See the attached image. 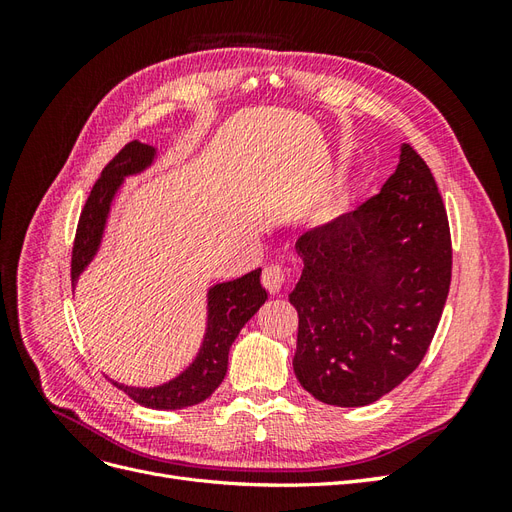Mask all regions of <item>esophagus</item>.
Wrapping results in <instances>:
<instances>
[{
    "label": "esophagus",
    "instance_id": "obj_1",
    "mask_svg": "<svg viewBox=\"0 0 512 512\" xmlns=\"http://www.w3.org/2000/svg\"><path fill=\"white\" fill-rule=\"evenodd\" d=\"M286 282V271L282 265H267L265 271H262V284H265V288L271 292V294H277L282 290Z\"/></svg>",
    "mask_w": 512,
    "mask_h": 512
}]
</instances>
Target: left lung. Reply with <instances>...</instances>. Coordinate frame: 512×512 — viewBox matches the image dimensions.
I'll return each instance as SVG.
<instances>
[{"label": "left lung", "mask_w": 512, "mask_h": 512, "mask_svg": "<svg viewBox=\"0 0 512 512\" xmlns=\"http://www.w3.org/2000/svg\"><path fill=\"white\" fill-rule=\"evenodd\" d=\"M292 367L322 404L359 408L423 361L451 286V230L425 160L401 145L380 194L303 232Z\"/></svg>", "instance_id": "8db88e82"}]
</instances>
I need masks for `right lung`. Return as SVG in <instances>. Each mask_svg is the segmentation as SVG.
Wrapping results in <instances>:
<instances>
[{
	"label": "right lung",
	"instance_id": "1",
	"mask_svg": "<svg viewBox=\"0 0 512 512\" xmlns=\"http://www.w3.org/2000/svg\"><path fill=\"white\" fill-rule=\"evenodd\" d=\"M156 156V147L132 141L104 166L100 179L87 198L79 228H76L72 247V286H76L81 273L100 250L108 213H111V205L123 181L147 170ZM265 301L267 290L260 284V269L245 273L237 280L211 286L207 290V329L203 344H200L194 361L179 376L164 384L149 386V389L115 380L111 382L136 404L153 410H181L200 404L222 384L232 342Z\"/></svg>",
	"mask_w": 512,
	"mask_h": 512
}]
</instances>
